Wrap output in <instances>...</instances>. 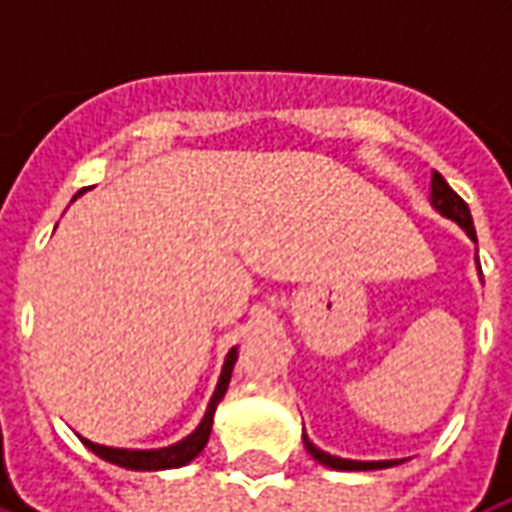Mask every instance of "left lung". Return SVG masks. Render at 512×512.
<instances>
[{
    "label": "left lung",
    "mask_w": 512,
    "mask_h": 512,
    "mask_svg": "<svg viewBox=\"0 0 512 512\" xmlns=\"http://www.w3.org/2000/svg\"><path fill=\"white\" fill-rule=\"evenodd\" d=\"M429 200H432V206H435V209H438L443 217H449V220L457 222L465 234L477 242V231H474V220H471L468 203H465L463 197L451 189L449 183H446V178H443L440 172H432V195H429ZM303 446H306V451L315 457L317 463L329 465V468H337V471H373V468H390V465H398L396 460L362 463V460H343V457H331V454H326V451L317 449L315 443L306 438V432H303Z\"/></svg>",
    "instance_id": "1"
}]
</instances>
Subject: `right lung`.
<instances>
[{
	"mask_svg": "<svg viewBox=\"0 0 512 512\" xmlns=\"http://www.w3.org/2000/svg\"><path fill=\"white\" fill-rule=\"evenodd\" d=\"M236 362V348L228 351V357H225V365H222L220 373V382H217V390H214V396L209 401V410L203 415V421L197 426L195 432L189 435V438H183L181 443H175V446H167V449H111V446H100V443H91V440L80 438L86 443L88 449L94 451L97 457H102L105 463H114L122 465V468H133V471H164V468H181V465L192 463L197 454L203 451V446L209 443L211 435V421H214V410H217V404L225 396V390H228V382H231V370H234Z\"/></svg>",
	"mask_w": 512,
	"mask_h": 512,
	"instance_id": "right-lung-1",
	"label": "right lung"
}]
</instances>
